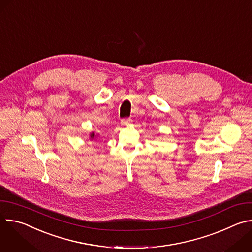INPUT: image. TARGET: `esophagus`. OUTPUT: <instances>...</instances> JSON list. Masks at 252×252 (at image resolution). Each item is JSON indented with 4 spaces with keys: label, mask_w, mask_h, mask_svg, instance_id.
I'll list each match as a JSON object with an SVG mask.
<instances>
[{
    "label": "esophagus",
    "mask_w": 252,
    "mask_h": 252,
    "mask_svg": "<svg viewBox=\"0 0 252 252\" xmlns=\"http://www.w3.org/2000/svg\"><path fill=\"white\" fill-rule=\"evenodd\" d=\"M129 122H130V120H127V119H124V120H122L121 124H122L123 126H128V125H129Z\"/></svg>",
    "instance_id": "esophagus-1"
}]
</instances>
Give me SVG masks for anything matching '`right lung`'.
Here are the masks:
<instances>
[{
    "mask_svg": "<svg viewBox=\"0 0 252 252\" xmlns=\"http://www.w3.org/2000/svg\"><path fill=\"white\" fill-rule=\"evenodd\" d=\"M98 135H99V134H95L94 131H92V132L90 133V135H89V139H90V140H95V139L98 137Z\"/></svg>",
    "mask_w": 252,
    "mask_h": 252,
    "instance_id": "1",
    "label": "right lung"
}]
</instances>
